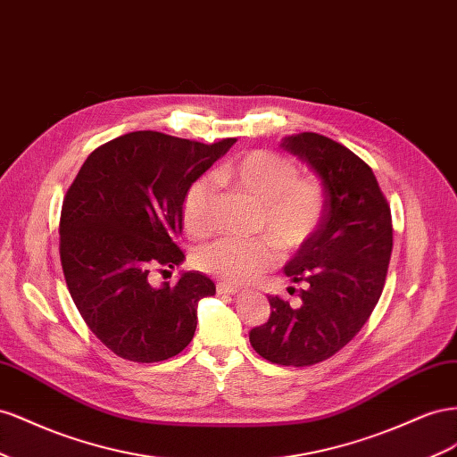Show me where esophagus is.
Segmentation results:
<instances>
[{
    "instance_id": "esophagus-1",
    "label": "esophagus",
    "mask_w": 457,
    "mask_h": 457,
    "mask_svg": "<svg viewBox=\"0 0 457 457\" xmlns=\"http://www.w3.org/2000/svg\"><path fill=\"white\" fill-rule=\"evenodd\" d=\"M216 293L218 295H239L241 291L237 289V287H231L228 283H218L216 285Z\"/></svg>"
}]
</instances>
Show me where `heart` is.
<instances>
[{"label":"heart","mask_w":457,"mask_h":457,"mask_svg":"<svg viewBox=\"0 0 457 457\" xmlns=\"http://www.w3.org/2000/svg\"><path fill=\"white\" fill-rule=\"evenodd\" d=\"M214 181L249 197L256 206L253 229L266 237H221L193 253V266L231 285L253 283L278 264L279 253L291 254L314 236L325 212V187L316 178L298 176L296 166L285 156L256 149L212 174ZM181 220L195 237L214 229V184L195 179L181 201ZM276 242L278 246L272 245Z\"/></svg>","instance_id":"obj_1"}]
</instances>
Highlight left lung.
I'll return each instance as SVG.
<instances>
[{
	"mask_svg": "<svg viewBox=\"0 0 457 457\" xmlns=\"http://www.w3.org/2000/svg\"><path fill=\"white\" fill-rule=\"evenodd\" d=\"M281 147L314 168L328 201L316 233L285 266L295 283H308L303 304L268 296L271 314L249 338L268 361L304 368L337 354L370 320L393 253V218L371 168L341 143L303 132Z\"/></svg>",
	"mask_w": 457,
	"mask_h": 457,
	"instance_id": "left-lung-1",
	"label": "left lung"
}]
</instances>
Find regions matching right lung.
<instances>
[{
	"instance_id": "obj_1",
	"label": "right lung",
	"mask_w": 457,
	"mask_h": 457,
	"mask_svg": "<svg viewBox=\"0 0 457 457\" xmlns=\"http://www.w3.org/2000/svg\"><path fill=\"white\" fill-rule=\"evenodd\" d=\"M233 143L129 132L91 153L64 195V281L91 333L116 356L153 363L191 343L197 304L216 293L212 279L186 271L176 285L154 287L151 276L184 262L181 201Z\"/></svg>"
}]
</instances>
